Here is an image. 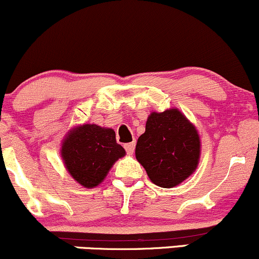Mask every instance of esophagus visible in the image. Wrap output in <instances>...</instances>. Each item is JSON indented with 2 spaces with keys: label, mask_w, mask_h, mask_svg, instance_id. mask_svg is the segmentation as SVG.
I'll return each mask as SVG.
<instances>
[{
  "label": "esophagus",
  "mask_w": 259,
  "mask_h": 259,
  "mask_svg": "<svg viewBox=\"0 0 259 259\" xmlns=\"http://www.w3.org/2000/svg\"><path fill=\"white\" fill-rule=\"evenodd\" d=\"M124 148L127 152V154H133L134 151H135V142H129V144L124 145Z\"/></svg>",
  "instance_id": "obj_1"
}]
</instances>
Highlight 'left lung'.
Returning a JSON list of instances; mask_svg holds the SVG:
<instances>
[{
	"instance_id": "8db88e82",
	"label": "left lung",
	"mask_w": 259,
	"mask_h": 259,
	"mask_svg": "<svg viewBox=\"0 0 259 259\" xmlns=\"http://www.w3.org/2000/svg\"><path fill=\"white\" fill-rule=\"evenodd\" d=\"M200 153L197 130L177 108L151 113L135 148L136 159L151 181L165 189L179 185L194 173Z\"/></svg>"
}]
</instances>
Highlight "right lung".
Masks as SVG:
<instances>
[{
	"label": "right lung",
	"mask_w": 259,
	"mask_h": 259,
	"mask_svg": "<svg viewBox=\"0 0 259 259\" xmlns=\"http://www.w3.org/2000/svg\"><path fill=\"white\" fill-rule=\"evenodd\" d=\"M64 165L73 179L88 189L103 181L115 160L125 156L109 127L84 124L68 133L61 150Z\"/></svg>",
	"instance_id": "1"
}]
</instances>
